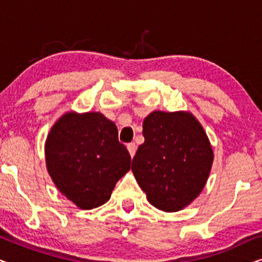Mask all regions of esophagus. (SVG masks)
<instances>
[{
	"mask_svg": "<svg viewBox=\"0 0 262 262\" xmlns=\"http://www.w3.org/2000/svg\"><path fill=\"white\" fill-rule=\"evenodd\" d=\"M136 149H137V146H136L135 143H128V144H127V150H128V152H130L131 157L135 156Z\"/></svg>",
	"mask_w": 262,
	"mask_h": 262,
	"instance_id": "34e87169",
	"label": "esophagus"
}]
</instances>
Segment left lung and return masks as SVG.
<instances>
[{
    "instance_id": "8db88e82",
    "label": "left lung",
    "mask_w": 262,
    "mask_h": 262,
    "mask_svg": "<svg viewBox=\"0 0 262 262\" xmlns=\"http://www.w3.org/2000/svg\"><path fill=\"white\" fill-rule=\"evenodd\" d=\"M143 136L131 166L138 185L157 209H184L202 192L212 166L203 126L191 113L156 111L144 119Z\"/></svg>"
}]
</instances>
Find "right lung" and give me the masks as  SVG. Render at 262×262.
<instances>
[{
    "label": "right lung",
    "instance_id": "obj_1",
    "mask_svg": "<svg viewBox=\"0 0 262 262\" xmlns=\"http://www.w3.org/2000/svg\"><path fill=\"white\" fill-rule=\"evenodd\" d=\"M45 156L57 188L84 210L105 204L131 163L116 124L95 112L60 118L46 139Z\"/></svg>",
    "mask_w": 262,
    "mask_h": 262
}]
</instances>
